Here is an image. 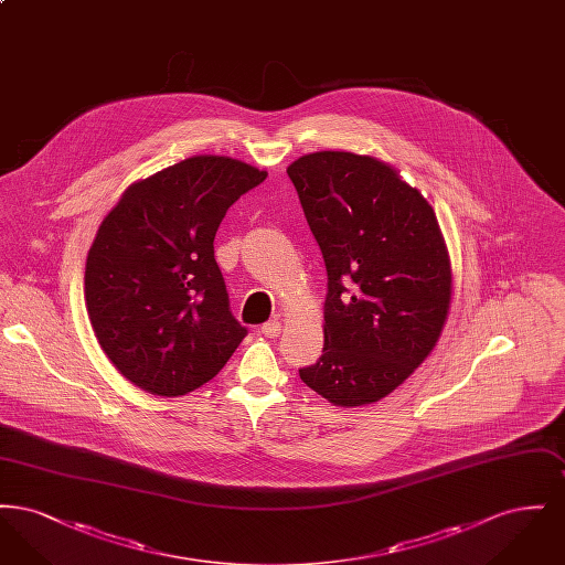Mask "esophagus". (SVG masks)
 <instances>
[{"instance_id": "esophagus-1", "label": "esophagus", "mask_w": 565, "mask_h": 565, "mask_svg": "<svg viewBox=\"0 0 565 565\" xmlns=\"http://www.w3.org/2000/svg\"><path fill=\"white\" fill-rule=\"evenodd\" d=\"M260 332H263L265 337H269V339H277L279 332H281V323L277 322V320H269V322L263 323Z\"/></svg>"}]
</instances>
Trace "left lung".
Here are the masks:
<instances>
[{
	"instance_id": "1",
	"label": "left lung",
	"mask_w": 565,
	"mask_h": 565,
	"mask_svg": "<svg viewBox=\"0 0 565 565\" xmlns=\"http://www.w3.org/2000/svg\"><path fill=\"white\" fill-rule=\"evenodd\" d=\"M328 275L322 358L298 371L328 403L394 392L434 350L451 302V267L419 190L371 157L313 152L288 167Z\"/></svg>"
}]
</instances>
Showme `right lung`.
I'll return each mask as SVG.
<instances>
[{
  "label": "right lung",
  "instance_id": "1",
  "mask_svg": "<svg viewBox=\"0 0 565 565\" xmlns=\"http://www.w3.org/2000/svg\"><path fill=\"white\" fill-rule=\"evenodd\" d=\"M267 171L192 157L125 190L84 270L88 318L111 364L157 396L214 379L247 334L214 258L226 210Z\"/></svg>",
  "mask_w": 565,
  "mask_h": 565
}]
</instances>
